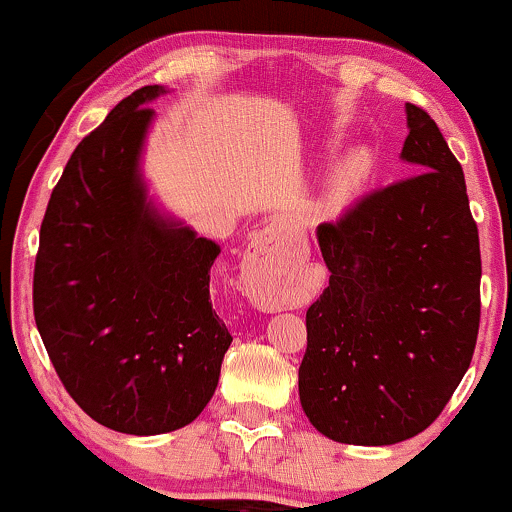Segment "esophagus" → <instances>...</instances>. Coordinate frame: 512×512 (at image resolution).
<instances>
[{"label":"esophagus","instance_id":"1","mask_svg":"<svg viewBox=\"0 0 512 512\" xmlns=\"http://www.w3.org/2000/svg\"><path fill=\"white\" fill-rule=\"evenodd\" d=\"M286 272L289 262L279 255L267 240L252 243L243 260V276L248 284L250 298L264 310H279L289 305V291H286Z\"/></svg>","mask_w":512,"mask_h":512}]
</instances>
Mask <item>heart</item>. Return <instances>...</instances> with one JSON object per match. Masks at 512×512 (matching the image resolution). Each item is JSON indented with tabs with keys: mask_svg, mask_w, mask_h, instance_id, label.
<instances>
[{
	"mask_svg": "<svg viewBox=\"0 0 512 512\" xmlns=\"http://www.w3.org/2000/svg\"><path fill=\"white\" fill-rule=\"evenodd\" d=\"M366 170H368V158L366 156L358 154V156L351 158V163H349V178L351 180H361L363 175H366Z\"/></svg>",
	"mask_w": 512,
	"mask_h": 512,
	"instance_id": "obj_1",
	"label": "heart"
}]
</instances>
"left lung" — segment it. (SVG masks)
Masks as SVG:
<instances>
[{"mask_svg": "<svg viewBox=\"0 0 512 512\" xmlns=\"http://www.w3.org/2000/svg\"><path fill=\"white\" fill-rule=\"evenodd\" d=\"M402 158L419 173L317 226L330 286L305 313V416L349 445H392L438 419L472 363L481 255L460 161L407 103Z\"/></svg>", "mask_w": 512, "mask_h": 512, "instance_id": "8db88e82", "label": "left lung"}]
</instances>
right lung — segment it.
<instances>
[{
    "instance_id": "obj_1",
    "label": "right lung",
    "mask_w": 512,
    "mask_h": 512,
    "mask_svg": "<svg viewBox=\"0 0 512 512\" xmlns=\"http://www.w3.org/2000/svg\"><path fill=\"white\" fill-rule=\"evenodd\" d=\"M158 93L117 103L69 156L33 272L35 325L64 390L129 436L195 421L233 342L209 298L219 245L146 202L137 166Z\"/></svg>"
}]
</instances>
